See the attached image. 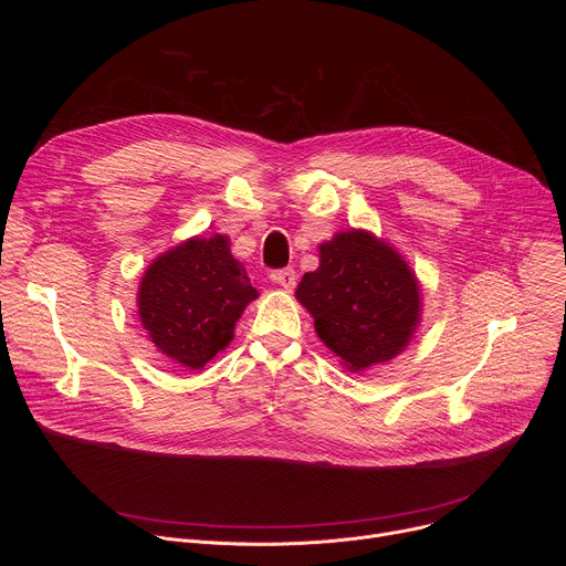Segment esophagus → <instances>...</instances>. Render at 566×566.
Listing matches in <instances>:
<instances>
[{
    "instance_id": "esophagus-1",
    "label": "esophagus",
    "mask_w": 566,
    "mask_h": 566,
    "mask_svg": "<svg viewBox=\"0 0 566 566\" xmlns=\"http://www.w3.org/2000/svg\"><path fill=\"white\" fill-rule=\"evenodd\" d=\"M271 280H273L277 286H282L284 291H293L297 275H295L293 269H282V271H275V273L271 275Z\"/></svg>"
}]
</instances>
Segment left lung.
<instances>
[{"label":"left lung","mask_w":566,"mask_h":566,"mask_svg":"<svg viewBox=\"0 0 566 566\" xmlns=\"http://www.w3.org/2000/svg\"><path fill=\"white\" fill-rule=\"evenodd\" d=\"M319 266L304 273L295 297L340 365L360 374L408 349L423 313L415 269L371 230L336 232L317 247Z\"/></svg>","instance_id":"obj_1"}]
</instances>
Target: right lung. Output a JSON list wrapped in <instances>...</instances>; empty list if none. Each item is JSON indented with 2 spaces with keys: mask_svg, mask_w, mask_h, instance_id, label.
I'll use <instances>...</instances> for the list:
<instances>
[{
  "mask_svg": "<svg viewBox=\"0 0 566 566\" xmlns=\"http://www.w3.org/2000/svg\"><path fill=\"white\" fill-rule=\"evenodd\" d=\"M226 234H195L145 269L136 304L151 345L186 369H201L234 338V325L258 300Z\"/></svg>",
  "mask_w": 566,
  "mask_h": 566,
  "instance_id": "obj_1",
  "label": "right lung"
}]
</instances>
